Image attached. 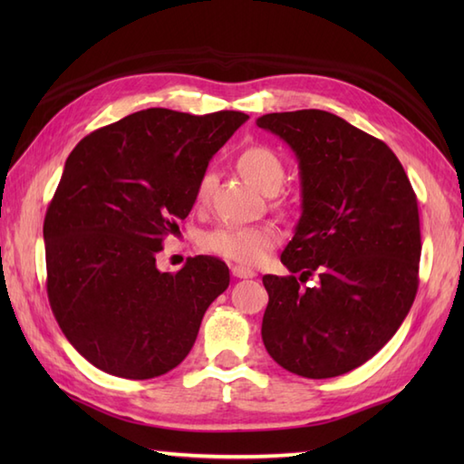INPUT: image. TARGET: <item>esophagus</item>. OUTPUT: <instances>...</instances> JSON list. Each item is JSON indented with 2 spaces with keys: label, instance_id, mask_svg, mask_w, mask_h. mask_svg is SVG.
<instances>
[{
  "label": "esophagus",
  "instance_id": "obj_1",
  "mask_svg": "<svg viewBox=\"0 0 464 464\" xmlns=\"http://www.w3.org/2000/svg\"><path fill=\"white\" fill-rule=\"evenodd\" d=\"M231 273H233L237 279H253V277H255V271H253V269L241 267V265H233Z\"/></svg>",
  "mask_w": 464,
  "mask_h": 464
}]
</instances>
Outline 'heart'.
Listing matches in <instances>:
<instances>
[{"mask_svg":"<svg viewBox=\"0 0 464 464\" xmlns=\"http://www.w3.org/2000/svg\"><path fill=\"white\" fill-rule=\"evenodd\" d=\"M237 167L245 179L267 195L277 191L285 179V165L281 157L265 145H253L241 151ZM213 181L215 177L211 171L201 175L199 183L195 187L197 203H205L209 199ZM277 241L279 233L269 225H223L207 233L203 245L207 251L221 255V257L229 261L241 265H257L267 257V253L277 245Z\"/></svg>","mask_w":464,"mask_h":464,"instance_id":"heart-1","label":"heart"}]
</instances>
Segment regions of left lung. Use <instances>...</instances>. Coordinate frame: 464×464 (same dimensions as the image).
Listing matches in <instances>:
<instances>
[{"label": "left lung", "instance_id": "8db88e82", "mask_svg": "<svg viewBox=\"0 0 464 464\" xmlns=\"http://www.w3.org/2000/svg\"><path fill=\"white\" fill-rule=\"evenodd\" d=\"M257 125L297 157L303 209L281 253L291 275L263 277L265 349L299 377H339L374 357L415 301L417 195L397 155L339 115L267 113Z\"/></svg>", "mask_w": 464, "mask_h": 464}]
</instances>
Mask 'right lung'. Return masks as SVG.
<instances>
[{
    "mask_svg": "<svg viewBox=\"0 0 464 464\" xmlns=\"http://www.w3.org/2000/svg\"><path fill=\"white\" fill-rule=\"evenodd\" d=\"M249 120L151 107L102 127L69 153L44 221L47 297L75 351L103 372L153 379L189 354L229 267L197 257L157 269L211 157Z\"/></svg>",
    "mask_w": 464,
    "mask_h": 464,
    "instance_id": "1",
    "label": "right lung"
}]
</instances>
